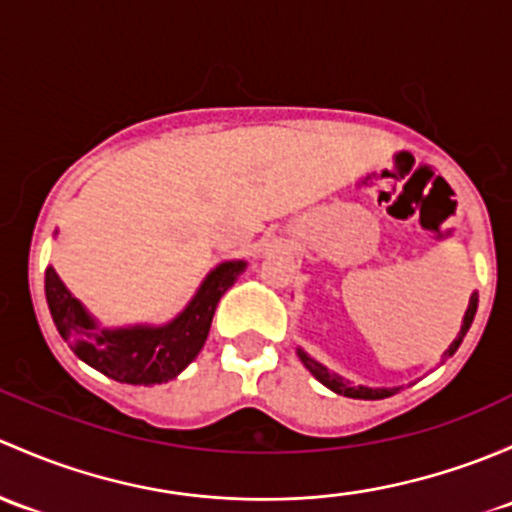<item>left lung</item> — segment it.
<instances>
[{
	"instance_id": "8db88e82",
	"label": "left lung",
	"mask_w": 512,
	"mask_h": 512,
	"mask_svg": "<svg viewBox=\"0 0 512 512\" xmlns=\"http://www.w3.org/2000/svg\"><path fill=\"white\" fill-rule=\"evenodd\" d=\"M476 308H478V295L473 293V295H471V303H468V310H466V318H463L461 333H458L456 340L451 342V347H449V350L444 352V357H451L453 352L458 350V345H461L463 335H466V333H468V328H471V323H473V315H476ZM298 355H300V362H303V365L308 367L310 374H313L315 379H320V382H323L325 387H328V389H333L335 394H342V397H352V399H384V397H392L394 392H399V387H394V389H370V387H355V384H350V382H342V379L337 377V374L330 372L328 367H323V365H320V362H315L313 357H308V355H305L303 350H298Z\"/></svg>"
}]
</instances>
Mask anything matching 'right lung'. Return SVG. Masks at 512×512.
I'll return each mask as SVG.
<instances>
[{"mask_svg": "<svg viewBox=\"0 0 512 512\" xmlns=\"http://www.w3.org/2000/svg\"><path fill=\"white\" fill-rule=\"evenodd\" d=\"M244 268V261H226L214 268L184 313L162 328L98 333L91 315L66 291L54 268H46V303L61 337L83 362L115 382L162 384L175 379L199 355L212 328L219 298L226 288L234 286Z\"/></svg>", "mask_w": 512, "mask_h": 512, "instance_id": "obj_1", "label": "right lung"}]
</instances>
